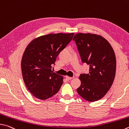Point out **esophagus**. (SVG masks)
<instances>
[{
    "label": "esophagus",
    "mask_w": 129,
    "mask_h": 129,
    "mask_svg": "<svg viewBox=\"0 0 129 129\" xmlns=\"http://www.w3.org/2000/svg\"><path fill=\"white\" fill-rule=\"evenodd\" d=\"M65 77H66V79H67V80H71V79H72L73 78L72 77H69V76H67Z\"/></svg>",
    "instance_id": "esophagus-1"
}]
</instances>
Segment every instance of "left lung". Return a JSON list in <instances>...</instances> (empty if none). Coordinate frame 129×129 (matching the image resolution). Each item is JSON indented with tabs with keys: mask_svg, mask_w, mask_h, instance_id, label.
I'll return each instance as SVG.
<instances>
[{
	"mask_svg": "<svg viewBox=\"0 0 129 129\" xmlns=\"http://www.w3.org/2000/svg\"><path fill=\"white\" fill-rule=\"evenodd\" d=\"M76 42L82 61L89 65L88 74H81L78 94L87 101L101 99L111 87L116 71V59L113 48L100 35L79 33Z\"/></svg>",
	"mask_w": 129,
	"mask_h": 129,
	"instance_id": "left-lung-1",
	"label": "left lung"
}]
</instances>
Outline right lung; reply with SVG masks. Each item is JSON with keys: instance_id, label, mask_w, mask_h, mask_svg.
<instances>
[{"instance_id": "add662e5", "label": "right lung", "mask_w": 129, "mask_h": 129, "mask_svg": "<svg viewBox=\"0 0 129 129\" xmlns=\"http://www.w3.org/2000/svg\"><path fill=\"white\" fill-rule=\"evenodd\" d=\"M74 34L42 36L34 39L25 48L21 63L22 75L26 86L35 97L46 100L59 91L63 77L51 70L52 65Z\"/></svg>"}]
</instances>
